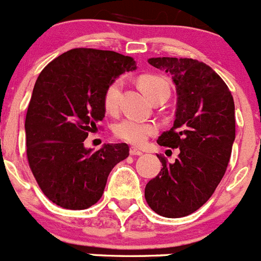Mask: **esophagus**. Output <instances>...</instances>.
Wrapping results in <instances>:
<instances>
[{"instance_id": "1", "label": "esophagus", "mask_w": 261, "mask_h": 261, "mask_svg": "<svg viewBox=\"0 0 261 261\" xmlns=\"http://www.w3.org/2000/svg\"><path fill=\"white\" fill-rule=\"evenodd\" d=\"M129 154L130 155H142V151L140 149H137V147H130L129 149Z\"/></svg>"}]
</instances>
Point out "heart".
Instances as JSON below:
<instances>
[{
    "mask_svg": "<svg viewBox=\"0 0 261 261\" xmlns=\"http://www.w3.org/2000/svg\"><path fill=\"white\" fill-rule=\"evenodd\" d=\"M138 86L149 98L158 93L161 89H168V85L163 78L158 75L145 74L138 78ZM123 82L120 80L114 81L108 85L103 96V105L107 112H115L119 107ZM158 126L151 121H140L135 119H123L115 125L114 133L117 138L133 145H142L150 136L155 135Z\"/></svg>",
    "mask_w": 261,
    "mask_h": 261,
    "instance_id": "1",
    "label": "heart"
}]
</instances>
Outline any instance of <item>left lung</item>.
<instances>
[{"mask_svg": "<svg viewBox=\"0 0 261 261\" xmlns=\"http://www.w3.org/2000/svg\"><path fill=\"white\" fill-rule=\"evenodd\" d=\"M150 65L170 73L176 87L174 126L158 144L179 147V156L145 187V199L159 216L179 218L201 208L226 172L235 140L234 99L209 65L193 59L153 57Z\"/></svg>", "mask_w": 261, "mask_h": 261, "instance_id": "obj_1", "label": "left lung"}]
</instances>
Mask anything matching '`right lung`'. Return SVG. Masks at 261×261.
Masks as SVG:
<instances>
[{
    "mask_svg": "<svg viewBox=\"0 0 261 261\" xmlns=\"http://www.w3.org/2000/svg\"><path fill=\"white\" fill-rule=\"evenodd\" d=\"M136 61L114 50L74 48L39 74L26 115L27 159L52 202L81 211L102 197L111 170L129 155L126 144L94 151L84 141L106 114L105 91Z\"/></svg>",
    "mask_w": 261,
    "mask_h": 261,
    "instance_id": "obj_1",
    "label": "right lung"
}]
</instances>
